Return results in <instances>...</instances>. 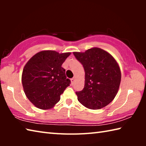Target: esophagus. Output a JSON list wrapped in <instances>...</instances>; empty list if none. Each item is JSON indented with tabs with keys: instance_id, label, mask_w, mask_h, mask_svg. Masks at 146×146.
<instances>
[{
	"instance_id": "34e87169",
	"label": "esophagus",
	"mask_w": 146,
	"mask_h": 146,
	"mask_svg": "<svg viewBox=\"0 0 146 146\" xmlns=\"http://www.w3.org/2000/svg\"><path fill=\"white\" fill-rule=\"evenodd\" d=\"M75 78H71V83L73 84V83H74V82H75Z\"/></svg>"
}]
</instances>
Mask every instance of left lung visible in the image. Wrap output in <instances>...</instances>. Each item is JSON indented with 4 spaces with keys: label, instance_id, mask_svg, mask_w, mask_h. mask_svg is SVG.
Wrapping results in <instances>:
<instances>
[{
    "label": "left lung",
    "instance_id": "1",
    "mask_svg": "<svg viewBox=\"0 0 146 146\" xmlns=\"http://www.w3.org/2000/svg\"><path fill=\"white\" fill-rule=\"evenodd\" d=\"M85 71L84 87L76 92L79 102L88 109L98 110L108 105L118 93L121 71L114 57L99 48L73 52Z\"/></svg>",
    "mask_w": 146,
    "mask_h": 146
}]
</instances>
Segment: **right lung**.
I'll use <instances>...</instances> for the list:
<instances>
[{
    "mask_svg": "<svg viewBox=\"0 0 146 146\" xmlns=\"http://www.w3.org/2000/svg\"><path fill=\"white\" fill-rule=\"evenodd\" d=\"M71 53L45 50L36 53L24 67L22 83L27 98L41 110L54 107L71 82L62 65Z\"/></svg>",
    "mask_w": 146,
    "mask_h": 146,
    "instance_id": "right-lung-1",
    "label": "right lung"
}]
</instances>
